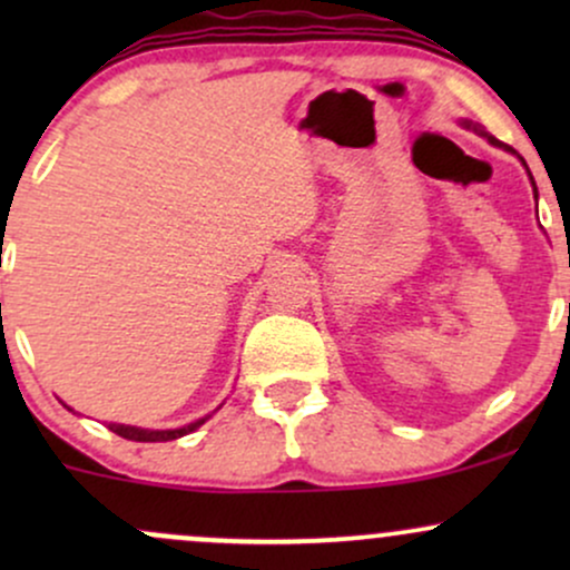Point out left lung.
<instances>
[{"label":"left lung","mask_w":570,"mask_h":570,"mask_svg":"<svg viewBox=\"0 0 570 570\" xmlns=\"http://www.w3.org/2000/svg\"><path fill=\"white\" fill-rule=\"evenodd\" d=\"M461 126H463V128H466V130H474V134L485 136V139H488L490 144H493V147H501V149H507V153H512V155H517L512 147H507V144H501L499 139H495V136H490L485 128H480V126H476V122H472V120H461ZM517 158H520V155H517ZM520 160H522V158H520ZM522 166H525V160H522ZM525 168H528V166H525ZM528 176H531V171H528ZM531 185H533V195H535V198H539V189H535V181H533V176H531Z\"/></svg>","instance_id":"left-lung-1"}]
</instances>
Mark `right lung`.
<instances>
[{
    "label": "right lung",
    "instance_id": "1",
    "mask_svg": "<svg viewBox=\"0 0 570 570\" xmlns=\"http://www.w3.org/2000/svg\"><path fill=\"white\" fill-rule=\"evenodd\" d=\"M219 407H222V404H219ZM217 410H214V412H217ZM208 417H212V415L198 417V421L187 423V426H181V429H139V426H126V423H109V429H112L117 436H122V440H134V442H168V440H179V436L189 434V431L200 429L203 423L208 421Z\"/></svg>",
    "mask_w": 570,
    "mask_h": 570
}]
</instances>
